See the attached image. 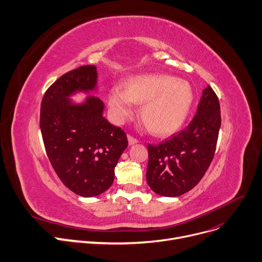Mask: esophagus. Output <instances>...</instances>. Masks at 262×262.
Returning <instances> with one entry per match:
<instances>
[{
  "label": "esophagus",
  "mask_w": 262,
  "mask_h": 262,
  "mask_svg": "<svg viewBox=\"0 0 262 262\" xmlns=\"http://www.w3.org/2000/svg\"><path fill=\"white\" fill-rule=\"evenodd\" d=\"M127 139H128V144L129 145H134V144H136V143H138L139 141H138V139H136V138H134L133 136H128L127 137Z\"/></svg>",
  "instance_id": "34e87169"
}]
</instances>
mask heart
<instances>
[{
  "mask_svg": "<svg viewBox=\"0 0 262 262\" xmlns=\"http://www.w3.org/2000/svg\"><path fill=\"white\" fill-rule=\"evenodd\" d=\"M123 87L124 91L114 87L110 92L108 105L114 119L124 121L133 115V103L142 104V121L151 134L160 137L175 134L183 126L195 100L187 81L169 75L134 76Z\"/></svg>",
  "mask_w": 262,
  "mask_h": 262,
  "instance_id": "1",
  "label": "heart"
}]
</instances>
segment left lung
<instances>
[{
    "mask_svg": "<svg viewBox=\"0 0 262 262\" xmlns=\"http://www.w3.org/2000/svg\"><path fill=\"white\" fill-rule=\"evenodd\" d=\"M220 125L219 100L207 85L195 117L183 130L158 145L147 144L146 181L156 194L178 197L199 183L214 158Z\"/></svg>",
    "mask_w": 262,
    "mask_h": 262,
    "instance_id": "8db88e82",
    "label": "left lung"
}]
</instances>
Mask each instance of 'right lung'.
<instances>
[{
	"instance_id": "add662e5",
	"label": "right lung",
	"mask_w": 262,
	"mask_h": 262,
	"mask_svg": "<svg viewBox=\"0 0 262 262\" xmlns=\"http://www.w3.org/2000/svg\"><path fill=\"white\" fill-rule=\"evenodd\" d=\"M98 73L84 65L60 77L46 91L40 127L48 159L63 184L82 197H95L111 187L115 167L127 147L126 134L103 117L104 103L87 96L97 91Z\"/></svg>"
}]
</instances>
